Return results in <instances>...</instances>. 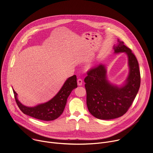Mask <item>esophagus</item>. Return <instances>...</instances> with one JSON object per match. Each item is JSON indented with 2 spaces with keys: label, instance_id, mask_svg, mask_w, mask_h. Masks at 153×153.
I'll return each instance as SVG.
<instances>
[{
  "label": "esophagus",
  "instance_id": "1",
  "mask_svg": "<svg viewBox=\"0 0 153 153\" xmlns=\"http://www.w3.org/2000/svg\"><path fill=\"white\" fill-rule=\"evenodd\" d=\"M82 83H83V81H82V80L81 79H79L77 80V85H79V86L82 85Z\"/></svg>",
  "mask_w": 153,
  "mask_h": 153
}]
</instances>
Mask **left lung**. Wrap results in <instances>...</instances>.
I'll return each mask as SVG.
<instances>
[{"instance_id":"obj_1","label":"left lung","mask_w":153,"mask_h":153,"mask_svg":"<svg viewBox=\"0 0 153 153\" xmlns=\"http://www.w3.org/2000/svg\"><path fill=\"white\" fill-rule=\"evenodd\" d=\"M113 47L114 53H125L128 56L129 74L123 85L118 86L109 82L105 65L100 64L87 72L84 81L86 105L95 117L110 120L121 117L132 105L140 85V74L137 60L123 42L118 39Z\"/></svg>"}]
</instances>
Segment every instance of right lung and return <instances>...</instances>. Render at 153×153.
Returning a JSON list of instances; mask_svg holds the SVG:
<instances>
[{"mask_svg":"<svg viewBox=\"0 0 153 153\" xmlns=\"http://www.w3.org/2000/svg\"><path fill=\"white\" fill-rule=\"evenodd\" d=\"M77 87V77L74 75L67 79L60 91L50 100L32 107L22 104L17 99V94L14 90L13 93L16 102L22 113L35 119L50 121L56 119L62 114L68 96Z\"/></svg>","mask_w":153,"mask_h":153,"instance_id":"1","label":"right lung"}]
</instances>
